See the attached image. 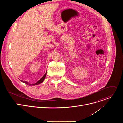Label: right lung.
<instances>
[{
  "label": "right lung",
  "instance_id": "add662e5",
  "mask_svg": "<svg viewBox=\"0 0 123 123\" xmlns=\"http://www.w3.org/2000/svg\"><path fill=\"white\" fill-rule=\"evenodd\" d=\"M46 74H47V72H46V73H45V74L44 75V76H43L39 81H38L37 82H36V83H34V84H29V83H28V82H27V81H22V80H20L22 82H23V83H25V84H26L30 85V86H31V85H32V86L37 85H38V84H40V83H42V82H43V81L44 80V79H45V77H46Z\"/></svg>",
  "mask_w": 123,
  "mask_h": 123
}]
</instances>
